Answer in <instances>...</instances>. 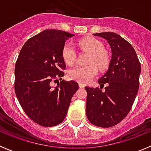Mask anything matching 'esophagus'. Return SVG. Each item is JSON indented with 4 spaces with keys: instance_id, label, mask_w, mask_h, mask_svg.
<instances>
[{
    "instance_id": "1",
    "label": "esophagus",
    "mask_w": 151,
    "mask_h": 151,
    "mask_svg": "<svg viewBox=\"0 0 151 151\" xmlns=\"http://www.w3.org/2000/svg\"><path fill=\"white\" fill-rule=\"evenodd\" d=\"M78 85H79V88H85V85H84L83 83H78Z\"/></svg>"
}]
</instances>
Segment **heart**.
Returning <instances> with one entry per match:
<instances>
[{"label":"heart","instance_id":"1","mask_svg":"<svg viewBox=\"0 0 151 151\" xmlns=\"http://www.w3.org/2000/svg\"><path fill=\"white\" fill-rule=\"evenodd\" d=\"M78 45L82 50L90 54L86 61L88 65L76 66L70 69L67 76L69 79L88 83L97 75V69L104 71L109 67L111 59L109 53L103 49L102 43L95 38L85 37L78 41ZM62 57L68 66L74 65L76 60V52L74 47L69 44H66L63 47Z\"/></svg>","mask_w":151,"mask_h":151}]
</instances>
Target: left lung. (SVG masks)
<instances>
[{
  "mask_svg": "<svg viewBox=\"0 0 151 151\" xmlns=\"http://www.w3.org/2000/svg\"><path fill=\"white\" fill-rule=\"evenodd\" d=\"M94 35L107 41L112 59L107 72L98 80L100 88L85 87L86 115L93 125L109 128L119 123L132 109L139 88L141 63L133 47L119 35L108 32Z\"/></svg>",
  "mask_w": 151,
  "mask_h": 151,
  "instance_id": "8db88e82",
  "label": "left lung"
}]
</instances>
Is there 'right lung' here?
Returning <instances> with one entry per match:
<instances>
[{
    "label": "right lung",
    "instance_id": "add662e5",
    "mask_svg": "<svg viewBox=\"0 0 151 151\" xmlns=\"http://www.w3.org/2000/svg\"><path fill=\"white\" fill-rule=\"evenodd\" d=\"M74 35L56 29L44 30L24 44L16 62L17 99L26 115L41 126L52 127L64 120L78 88L76 82L62 80V70L66 69L63 47ZM57 81L53 87L52 83Z\"/></svg>",
    "mask_w": 151,
    "mask_h": 151
}]
</instances>
